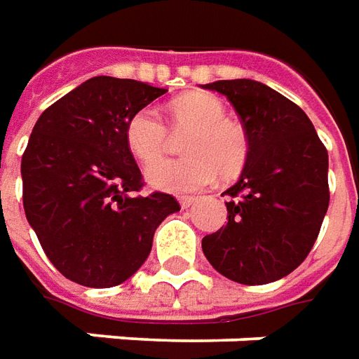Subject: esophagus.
Wrapping results in <instances>:
<instances>
[{"label": "esophagus", "mask_w": 359, "mask_h": 359, "mask_svg": "<svg viewBox=\"0 0 359 359\" xmlns=\"http://www.w3.org/2000/svg\"><path fill=\"white\" fill-rule=\"evenodd\" d=\"M177 201H180V205H182V207L187 208V207H191L193 203H195V201H197V199H195L193 195H182V197H180V199H177Z\"/></svg>", "instance_id": "esophagus-1"}]
</instances>
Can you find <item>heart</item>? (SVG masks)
<instances>
[{"mask_svg":"<svg viewBox=\"0 0 359 359\" xmlns=\"http://www.w3.org/2000/svg\"><path fill=\"white\" fill-rule=\"evenodd\" d=\"M226 104L210 93H189L170 104L172 133L154 108H141L129 118L126 141L143 164L158 160L175 137H184V158L164 160L147 168V180L160 191H197L212 184L216 174L233 180L249 160V133L238 119L226 116Z\"/></svg>","mask_w":359,"mask_h":359,"instance_id":"heart-1","label":"heart"}]
</instances>
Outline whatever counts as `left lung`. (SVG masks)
<instances>
[{
    "mask_svg": "<svg viewBox=\"0 0 359 359\" xmlns=\"http://www.w3.org/2000/svg\"><path fill=\"white\" fill-rule=\"evenodd\" d=\"M248 129L249 160L222 193L228 222L203 238V253L226 278L259 286L304 263L329 208V154L297 104L251 79L216 81Z\"/></svg>",
    "mask_w": 359,
    "mask_h": 359,
    "instance_id": "8db88e82",
    "label": "left lung"
}]
</instances>
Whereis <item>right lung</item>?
Wrapping results in <instances>:
<instances>
[{
    "mask_svg": "<svg viewBox=\"0 0 359 359\" xmlns=\"http://www.w3.org/2000/svg\"><path fill=\"white\" fill-rule=\"evenodd\" d=\"M166 88L93 77L42 111L21 160L25 215L48 259L69 280L111 288L151 253L158 224L180 203L141 195L143 174L126 141L135 111Z\"/></svg>",
    "mask_w": 359,
    "mask_h": 359,
    "instance_id": "right-lung-1",
    "label": "right lung"
}]
</instances>
